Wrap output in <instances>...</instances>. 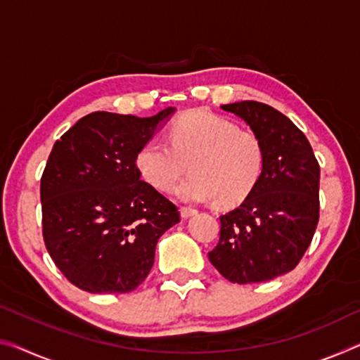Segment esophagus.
<instances>
[{"instance_id":"esophagus-1","label":"esophagus","mask_w":360,"mask_h":360,"mask_svg":"<svg viewBox=\"0 0 360 360\" xmlns=\"http://www.w3.org/2000/svg\"><path fill=\"white\" fill-rule=\"evenodd\" d=\"M196 212H198L196 209H193V207H180V214L184 219L191 217V215H195Z\"/></svg>"}]
</instances>
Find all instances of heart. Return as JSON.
<instances>
[{"label": "heart", "mask_w": 360, "mask_h": 360, "mask_svg": "<svg viewBox=\"0 0 360 360\" xmlns=\"http://www.w3.org/2000/svg\"><path fill=\"white\" fill-rule=\"evenodd\" d=\"M169 143L153 138L136 154V167L159 190L175 188L188 202L214 199L217 206H235L256 188L264 170V146L257 135L241 130L229 119L209 110H190L169 129Z\"/></svg>", "instance_id": "b5f03b06"}]
</instances>
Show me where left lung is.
<instances>
[{
  "label": "left lung",
  "instance_id": "left-lung-1",
  "mask_svg": "<svg viewBox=\"0 0 360 360\" xmlns=\"http://www.w3.org/2000/svg\"><path fill=\"white\" fill-rule=\"evenodd\" d=\"M250 125L264 146V170L233 211L220 215L209 261L231 283H261L288 274L319 224L320 167L311 143L291 120L264 103L220 106Z\"/></svg>",
  "mask_w": 360,
  "mask_h": 360
}]
</instances>
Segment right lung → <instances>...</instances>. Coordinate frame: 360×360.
<instances>
[{"label":"right lung","instance_id":"add662e5","mask_svg":"<svg viewBox=\"0 0 360 360\" xmlns=\"http://www.w3.org/2000/svg\"><path fill=\"white\" fill-rule=\"evenodd\" d=\"M175 108L153 117L98 110L54 143L40 196L43 240L72 285L134 291L151 270L158 240L179 209L140 176L136 154Z\"/></svg>","mask_w":360,"mask_h":360}]
</instances>
